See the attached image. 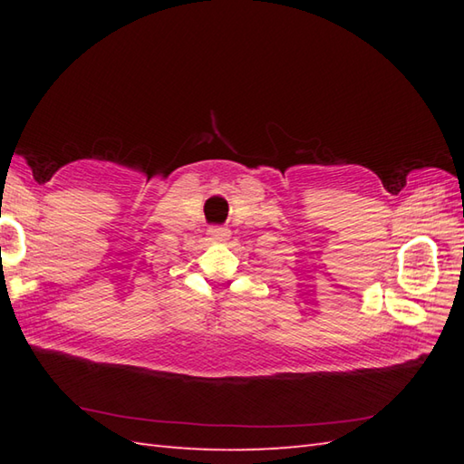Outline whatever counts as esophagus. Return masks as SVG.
Instances as JSON below:
<instances>
[{
	"instance_id": "obj_1",
	"label": "esophagus",
	"mask_w": 464,
	"mask_h": 464,
	"mask_svg": "<svg viewBox=\"0 0 464 464\" xmlns=\"http://www.w3.org/2000/svg\"><path fill=\"white\" fill-rule=\"evenodd\" d=\"M209 235H211L213 241H227V239H229L231 233H229V229H227V227H211Z\"/></svg>"
}]
</instances>
